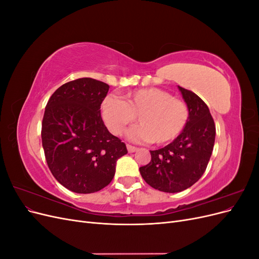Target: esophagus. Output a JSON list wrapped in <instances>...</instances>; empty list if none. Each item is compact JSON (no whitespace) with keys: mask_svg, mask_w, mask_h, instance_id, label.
Here are the masks:
<instances>
[{"mask_svg":"<svg viewBox=\"0 0 259 259\" xmlns=\"http://www.w3.org/2000/svg\"><path fill=\"white\" fill-rule=\"evenodd\" d=\"M126 148H127V151H128L130 153H133V152H136V151H137V148H136V147H134V146L127 145V146H126Z\"/></svg>","mask_w":259,"mask_h":259,"instance_id":"obj_1","label":"esophagus"}]
</instances>
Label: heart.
Instances as JSON below:
<instances>
[{
	"label": "heart",
	"mask_w": 259,
	"mask_h": 259,
	"mask_svg": "<svg viewBox=\"0 0 259 259\" xmlns=\"http://www.w3.org/2000/svg\"><path fill=\"white\" fill-rule=\"evenodd\" d=\"M122 98L108 96L101 105L107 127L116 136L122 135L137 116L140 125L130 131V138L165 145L182 134L189 119L184 101L161 89L131 91L123 94Z\"/></svg>",
	"instance_id": "heart-1"
}]
</instances>
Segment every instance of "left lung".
<instances>
[{"label": "left lung", "mask_w": 259, "mask_h": 259, "mask_svg": "<svg viewBox=\"0 0 259 259\" xmlns=\"http://www.w3.org/2000/svg\"><path fill=\"white\" fill-rule=\"evenodd\" d=\"M189 110V119L176 139L158 150L139 167L145 182L154 189L175 193L195 184L204 174L213 152L216 128L209 109L197 94L178 86Z\"/></svg>", "instance_id": "left-lung-1"}]
</instances>
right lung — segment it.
Returning a JSON list of instances; mask_svg holds the SVG:
<instances>
[{
	"label": "right lung",
	"mask_w": 259,
	"mask_h": 259,
	"mask_svg": "<svg viewBox=\"0 0 259 259\" xmlns=\"http://www.w3.org/2000/svg\"><path fill=\"white\" fill-rule=\"evenodd\" d=\"M109 85L81 77L51 96L42 122V146L53 176L70 191L93 193L111 183L126 146L100 115Z\"/></svg>",
	"instance_id": "add662e5"
}]
</instances>
